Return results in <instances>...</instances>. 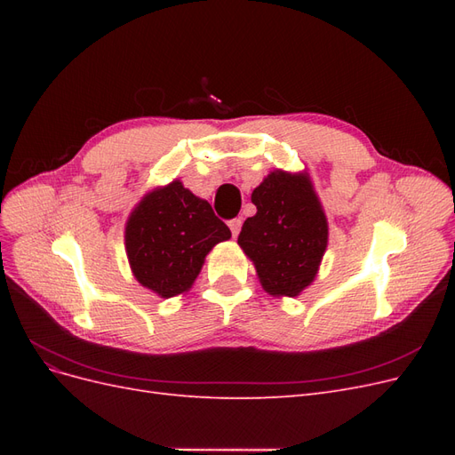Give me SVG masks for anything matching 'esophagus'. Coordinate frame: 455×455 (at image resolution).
Wrapping results in <instances>:
<instances>
[{"label":"esophagus","mask_w":455,"mask_h":455,"mask_svg":"<svg viewBox=\"0 0 455 455\" xmlns=\"http://www.w3.org/2000/svg\"><path fill=\"white\" fill-rule=\"evenodd\" d=\"M228 226H229V229H231V235L237 237L239 231H241V226H243V220H241V218H233V220H229Z\"/></svg>","instance_id":"esophagus-1"}]
</instances>
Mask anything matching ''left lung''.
Here are the masks:
<instances>
[{
  "label": "left lung",
  "mask_w": 455,
  "mask_h": 455,
  "mask_svg": "<svg viewBox=\"0 0 455 455\" xmlns=\"http://www.w3.org/2000/svg\"><path fill=\"white\" fill-rule=\"evenodd\" d=\"M239 246L252 259L264 291L298 296L307 288L328 244V222L307 172L273 171L254 191Z\"/></svg>",
  "instance_id": "left-lung-1"
}]
</instances>
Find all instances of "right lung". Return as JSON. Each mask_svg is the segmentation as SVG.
I'll return each mask as SVG.
<instances>
[{"label": "right lung", "instance_id": "right-lung-1", "mask_svg": "<svg viewBox=\"0 0 455 455\" xmlns=\"http://www.w3.org/2000/svg\"><path fill=\"white\" fill-rule=\"evenodd\" d=\"M231 237L212 206L180 180L151 189L134 206L125 228L132 275L161 298L189 291L212 246Z\"/></svg>", "mask_w": 455, "mask_h": 455}]
</instances>
